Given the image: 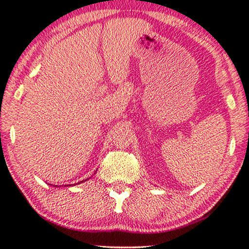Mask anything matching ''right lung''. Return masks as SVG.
<instances>
[{"instance_id": "add662e5", "label": "right lung", "mask_w": 249, "mask_h": 249, "mask_svg": "<svg viewBox=\"0 0 249 249\" xmlns=\"http://www.w3.org/2000/svg\"><path fill=\"white\" fill-rule=\"evenodd\" d=\"M86 179H88V178H86ZM86 179H85V181H86ZM82 182H83V181H81L80 183H82ZM55 186H57V185H55ZM65 186H71V185H65Z\"/></svg>"}]
</instances>
